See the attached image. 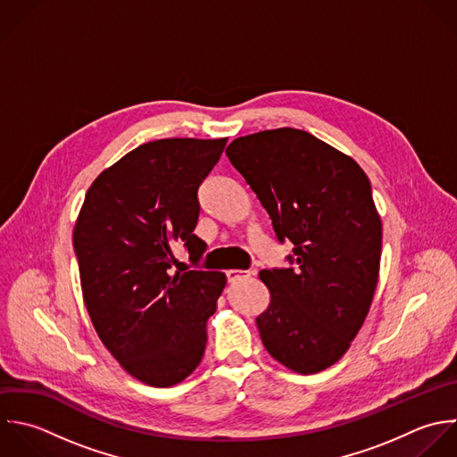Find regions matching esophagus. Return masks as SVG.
Returning a JSON list of instances; mask_svg holds the SVG:
<instances>
[{"instance_id": "1", "label": "esophagus", "mask_w": 457, "mask_h": 457, "mask_svg": "<svg viewBox=\"0 0 457 457\" xmlns=\"http://www.w3.org/2000/svg\"><path fill=\"white\" fill-rule=\"evenodd\" d=\"M253 272H249V270H238V269H231V270H228L226 272V276H228V281L229 283H233V281H238V279H244V278H249Z\"/></svg>"}]
</instances>
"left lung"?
<instances>
[{
	"label": "left lung",
	"instance_id": "obj_1",
	"mask_svg": "<svg viewBox=\"0 0 457 457\" xmlns=\"http://www.w3.org/2000/svg\"><path fill=\"white\" fill-rule=\"evenodd\" d=\"M226 154L267 210L290 269L262 270L269 308L256 319L267 353L308 376L335 365L361 329L379 279L383 224L365 170L308 131L235 138Z\"/></svg>",
	"mask_w": 457,
	"mask_h": 457
}]
</instances>
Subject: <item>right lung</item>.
Masks as SVG:
<instances>
[{
    "label": "right lung",
    "mask_w": 457,
    "mask_h": 457,
    "mask_svg": "<svg viewBox=\"0 0 457 457\" xmlns=\"http://www.w3.org/2000/svg\"><path fill=\"white\" fill-rule=\"evenodd\" d=\"M228 138H162L104 169L87 190L72 231L83 301L108 353L135 379L169 388L201 363L206 322L226 274L176 270L183 244L197 263V188Z\"/></svg>",
    "instance_id": "right-lung-1"
}]
</instances>
